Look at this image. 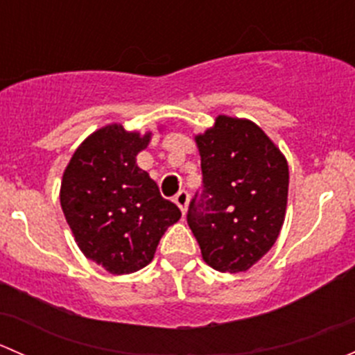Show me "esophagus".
Returning <instances> with one entry per match:
<instances>
[{"label":"esophagus","mask_w":355,"mask_h":355,"mask_svg":"<svg viewBox=\"0 0 355 355\" xmlns=\"http://www.w3.org/2000/svg\"><path fill=\"white\" fill-rule=\"evenodd\" d=\"M189 199H191V196H189L187 191H180L177 196H175V202H177V206L180 207L182 213H184V214H185V211H187Z\"/></svg>","instance_id":"esophagus-1"}]
</instances>
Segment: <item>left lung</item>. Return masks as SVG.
Returning <instances> with one entry per match:
<instances>
[{"instance_id":"left-lung-1","label":"left lung","mask_w":355,"mask_h":355,"mask_svg":"<svg viewBox=\"0 0 355 355\" xmlns=\"http://www.w3.org/2000/svg\"><path fill=\"white\" fill-rule=\"evenodd\" d=\"M202 191L187 223L216 271H247L277 242L287 209L288 164L256 123L220 114L196 137Z\"/></svg>"}]
</instances>
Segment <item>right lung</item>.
Returning <instances> with one entry per match:
<instances>
[{"label": "right lung", "instance_id": "obj_1", "mask_svg": "<svg viewBox=\"0 0 355 355\" xmlns=\"http://www.w3.org/2000/svg\"><path fill=\"white\" fill-rule=\"evenodd\" d=\"M121 125L85 139L62 182V209L82 252L113 275L148 266L159 239L180 220L177 204L159 194L135 156L149 144Z\"/></svg>", "mask_w": 355, "mask_h": 355}]
</instances>
